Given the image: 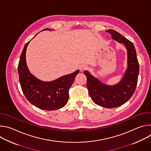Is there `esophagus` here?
<instances>
[{
  "instance_id": "1",
  "label": "esophagus",
  "mask_w": 151,
  "mask_h": 151,
  "mask_svg": "<svg viewBox=\"0 0 151 151\" xmlns=\"http://www.w3.org/2000/svg\"><path fill=\"white\" fill-rule=\"evenodd\" d=\"M79 69L81 71H83V70H85L86 69H87L88 67L85 65V64H81V65L79 66Z\"/></svg>"
}]
</instances>
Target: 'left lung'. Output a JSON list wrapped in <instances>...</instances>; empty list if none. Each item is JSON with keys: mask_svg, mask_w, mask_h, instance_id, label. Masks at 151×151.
Instances as JSON below:
<instances>
[{"mask_svg": "<svg viewBox=\"0 0 151 151\" xmlns=\"http://www.w3.org/2000/svg\"><path fill=\"white\" fill-rule=\"evenodd\" d=\"M106 32L113 39L124 44L127 50L128 68L122 80L116 85H106L91 75L88 71L83 73L87 76V87L92 100L106 108H114L127 102L133 95L137 83L139 65L136 51L133 43L114 30Z\"/></svg>", "mask_w": 151, "mask_h": 151, "instance_id": "left-lung-1", "label": "left lung"}]
</instances>
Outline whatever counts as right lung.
Returning a JSON list of instances; mask_svg holds the SVG:
<instances>
[{
	"label": "right lung",
	"instance_id": "1",
	"mask_svg": "<svg viewBox=\"0 0 151 151\" xmlns=\"http://www.w3.org/2000/svg\"><path fill=\"white\" fill-rule=\"evenodd\" d=\"M29 42L25 45L21 52L18 66L21 89L28 101L38 108L46 111L60 109L68 103L69 90L79 70L50 82L37 79L30 73L26 64V52Z\"/></svg>",
	"mask_w": 151,
	"mask_h": 151
}]
</instances>
